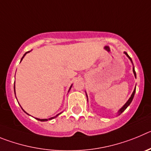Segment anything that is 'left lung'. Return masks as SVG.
<instances>
[{"instance_id":"1","label":"left lung","mask_w":151,"mask_h":151,"mask_svg":"<svg viewBox=\"0 0 151 151\" xmlns=\"http://www.w3.org/2000/svg\"><path fill=\"white\" fill-rule=\"evenodd\" d=\"M124 53L126 54V56L128 57L129 59H130V61H131V62H132V59H131V58H130V57H129V55L128 54H127V52H124ZM133 73H134V75H135V77H136V74H135V68H134V67H133ZM135 89H134V91H133V92H132V94L131 97H130L129 99V100H128V101H126V104H125L124 105H123V107H122V108H120V109L119 110V111H118V113H117V114H118V115L121 114L122 113H123V111H124L125 110H126V108H127V107H128V106L130 104H131V102H132V101L133 98H134V96H135ZM86 97H87V96H86Z\"/></svg>"}]
</instances>
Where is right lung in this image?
<instances>
[{
	"label": "right lung",
	"instance_id": "1",
	"mask_svg": "<svg viewBox=\"0 0 151 151\" xmlns=\"http://www.w3.org/2000/svg\"><path fill=\"white\" fill-rule=\"evenodd\" d=\"M28 52H29V51H28V52H25V55H23V56H22V58L21 61L22 60V59H23V58H24V56H25V55H26V53H28ZM71 86H72V85L70 86V89H69V90H70V88H71ZM14 92H15V83H14ZM22 110H23V109H22ZM23 111H24V110H23ZM24 112H25V111H24ZM25 113H26V112H25ZM26 114H27V113H26ZM60 114H61V113H60ZM60 114H57L56 116H54V117L49 118V119H38V118H35V119H37V120H40V121H47V120H49V119H53V118L56 117V116H59V115Z\"/></svg>",
	"mask_w": 151,
	"mask_h": 151
}]
</instances>
